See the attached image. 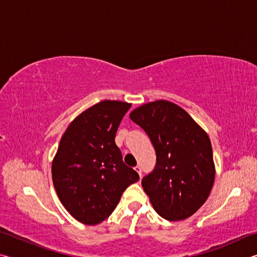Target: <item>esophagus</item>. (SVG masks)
<instances>
[{"mask_svg":"<svg viewBox=\"0 0 257 257\" xmlns=\"http://www.w3.org/2000/svg\"><path fill=\"white\" fill-rule=\"evenodd\" d=\"M135 170L137 171L139 177H142V168H141V165H137V167H135Z\"/></svg>","mask_w":257,"mask_h":257,"instance_id":"34e87169","label":"esophagus"}]
</instances>
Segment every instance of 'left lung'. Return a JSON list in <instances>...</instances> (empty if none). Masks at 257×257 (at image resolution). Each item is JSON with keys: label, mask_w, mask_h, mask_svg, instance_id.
Segmentation results:
<instances>
[{"label": "left lung", "mask_w": 257, "mask_h": 257, "mask_svg": "<svg viewBox=\"0 0 257 257\" xmlns=\"http://www.w3.org/2000/svg\"><path fill=\"white\" fill-rule=\"evenodd\" d=\"M156 153L154 170L142 186L165 220L193 215L210 195L215 177L211 141L184 108L169 101L146 103L130 113Z\"/></svg>", "instance_id": "obj_1"}]
</instances>
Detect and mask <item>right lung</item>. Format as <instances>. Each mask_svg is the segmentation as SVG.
I'll use <instances>...</instances> for the list:
<instances>
[{
  "label": "right lung",
  "mask_w": 257,
  "mask_h": 257,
  "mask_svg": "<svg viewBox=\"0 0 257 257\" xmlns=\"http://www.w3.org/2000/svg\"><path fill=\"white\" fill-rule=\"evenodd\" d=\"M132 106L102 101L69 124L52 162V179L62 205L79 222L101 223L118 205L123 191L138 181L115 145L116 130Z\"/></svg>",
  "instance_id": "1"
}]
</instances>
